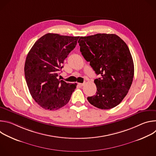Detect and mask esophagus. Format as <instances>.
Listing matches in <instances>:
<instances>
[{
  "mask_svg": "<svg viewBox=\"0 0 156 156\" xmlns=\"http://www.w3.org/2000/svg\"><path fill=\"white\" fill-rule=\"evenodd\" d=\"M85 84H86V83L84 82V83H78V85H80V86H84Z\"/></svg>",
  "mask_w": 156,
  "mask_h": 156,
  "instance_id": "esophagus-1",
  "label": "esophagus"
}]
</instances>
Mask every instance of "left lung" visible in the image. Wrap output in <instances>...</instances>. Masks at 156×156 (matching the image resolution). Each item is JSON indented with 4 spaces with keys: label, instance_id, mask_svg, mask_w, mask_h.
Here are the masks:
<instances>
[{
    "label": "left lung",
    "instance_id": "8db88e82",
    "mask_svg": "<svg viewBox=\"0 0 156 156\" xmlns=\"http://www.w3.org/2000/svg\"><path fill=\"white\" fill-rule=\"evenodd\" d=\"M80 52L95 73L96 95L88 97L91 104L101 109L119 105L127 94L134 76V63L126 44L114 34L80 37Z\"/></svg>",
    "mask_w": 156,
    "mask_h": 156
}]
</instances>
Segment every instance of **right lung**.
Segmentation results:
<instances>
[{
	"instance_id": "add662e5",
	"label": "right lung",
	"mask_w": 156,
	"mask_h": 156,
	"mask_svg": "<svg viewBox=\"0 0 156 156\" xmlns=\"http://www.w3.org/2000/svg\"><path fill=\"white\" fill-rule=\"evenodd\" d=\"M79 37L48 33L27 55L24 69L27 86L33 99L44 109L55 110L65 105L76 87V83H67L57 76Z\"/></svg>"
}]
</instances>
